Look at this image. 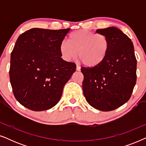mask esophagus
<instances>
[{
	"instance_id": "esophagus-1",
	"label": "esophagus",
	"mask_w": 146,
	"mask_h": 146,
	"mask_svg": "<svg viewBox=\"0 0 146 146\" xmlns=\"http://www.w3.org/2000/svg\"><path fill=\"white\" fill-rule=\"evenodd\" d=\"M76 70L77 71H80V66L78 65H76Z\"/></svg>"
}]
</instances>
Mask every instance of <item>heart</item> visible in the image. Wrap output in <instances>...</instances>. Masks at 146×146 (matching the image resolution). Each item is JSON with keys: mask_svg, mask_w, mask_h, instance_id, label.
<instances>
[{"mask_svg": "<svg viewBox=\"0 0 146 146\" xmlns=\"http://www.w3.org/2000/svg\"><path fill=\"white\" fill-rule=\"evenodd\" d=\"M108 38L101 34L81 30L70 36L69 42L64 40L60 44V52L65 61L78 56L86 66L93 68L100 64L109 51Z\"/></svg>", "mask_w": 146, "mask_h": 146, "instance_id": "heart-1", "label": "heart"}]
</instances>
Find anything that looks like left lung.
<instances>
[{
  "label": "left lung",
  "instance_id": "obj_1",
  "mask_svg": "<svg viewBox=\"0 0 146 146\" xmlns=\"http://www.w3.org/2000/svg\"><path fill=\"white\" fill-rule=\"evenodd\" d=\"M96 33L108 38L109 51L100 65L81 68L83 93L93 108L108 111L130 98L136 82L137 60L132 42L117 28L98 29Z\"/></svg>",
  "mask_w": 146,
  "mask_h": 146
}]
</instances>
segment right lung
Listing matches in <instances>:
<instances>
[{"instance_id":"add662e5","label":"right lung","mask_w":146,"mask_h":146,"mask_svg":"<svg viewBox=\"0 0 146 146\" xmlns=\"http://www.w3.org/2000/svg\"><path fill=\"white\" fill-rule=\"evenodd\" d=\"M70 29H34L21 34L11 52L9 76L17 100L27 108L50 109L76 70L61 58L60 44Z\"/></svg>"}]
</instances>
